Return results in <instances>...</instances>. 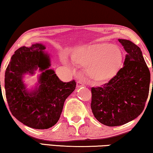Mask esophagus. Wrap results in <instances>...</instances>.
Listing matches in <instances>:
<instances>
[{"instance_id": "34e87169", "label": "esophagus", "mask_w": 153, "mask_h": 153, "mask_svg": "<svg viewBox=\"0 0 153 153\" xmlns=\"http://www.w3.org/2000/svg\"><path fill=\"white\" fill-rule=\"evenodd\" d=\"M84 83H83V81H78L76 83V87L77 88H81V87H83L84 86Z\"/></svg>"}]
</instances>
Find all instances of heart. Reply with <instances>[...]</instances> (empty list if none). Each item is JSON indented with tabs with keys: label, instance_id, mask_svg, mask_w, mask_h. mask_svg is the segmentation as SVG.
<instances>
[{
	"label": "heart",
	"instance_id": "obj_1",
	"mask_svg": "<svg viewBox=\"0 0 153 153\" xmlns=\"http://www.w3.org/2000/svg\"><path fill=\"white\" fill-rule=\"evenodd\" d=\"M72 60L79 66L87 67L88 74L93 80L104 81L118 72L123 63V54L116 45L99 43L75 49Z\"/></svg>",
	"mask_w": 153,
	"mask_h": 153
}]
</instances>
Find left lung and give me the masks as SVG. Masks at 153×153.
Returning <instances> with one entry per match:
<instances>
[{"label": "left lung", "instance_id": "1", "mask_svg": "<svg viewBox=\"0 0 153 153\" xmlns=\"http://www.w3.org/2000/svg\"><path fill=\"white\" fill-rule=\"evenodd\" d=\"M118 41L127 52L124 66L108 83L91 88L92 112L100 123L109 127L137 118L144 109L150 89V73L141 49L127 39Z\"/></svg>", "mask_w": 153, "mask_h": 153}]
</instances>
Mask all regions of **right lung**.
Returning a JSON list of instances; mask_svg holds the SVG:
<instances>
[{
	"label": "right lung",
	"mask_w": 153,
	"mask_h": 153,
	"mask_svg": "<svg viewBox=\"0 0 153 153\" xmlns=\"http://www.w3.org/2000/svg\"><path fill=\"white\" fill-rule=\"evenodd\" d=\"M45 49L38 43L20 47L12 56L5 74L6 99L12 114L24 125L38 129L57 123L65 101L76 88L74 80L62 82L49 69L51 62ZM37 68L42 72L39 83L34 90L28 91L22 77L34 74Z\"/></svg>",
	"instance_id": "1"
}]
</instances>
